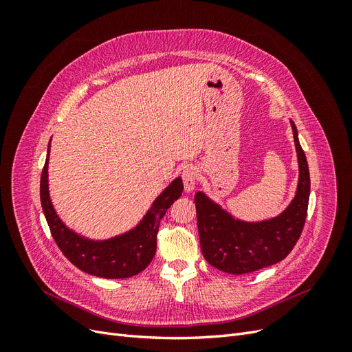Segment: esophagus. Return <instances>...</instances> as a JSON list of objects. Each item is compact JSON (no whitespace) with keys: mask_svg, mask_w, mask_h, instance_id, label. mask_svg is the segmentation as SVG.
<instances>
[{"mask_svg":"<svg viewBox=\"0 0 352 352\" xmlns=\"http://www.w3.org/2000/svg\"><path fill=\"white\" fill-rule=\"evenodd\" d=\"M182 179H184V185H185V190L186 192H192L197 179H198V170L195 167H186L182 173Z\"/></svg>","mask_w":352,"mask_h":352,"instance_id":"obj_1","label":"esophagus"}]
</instances>
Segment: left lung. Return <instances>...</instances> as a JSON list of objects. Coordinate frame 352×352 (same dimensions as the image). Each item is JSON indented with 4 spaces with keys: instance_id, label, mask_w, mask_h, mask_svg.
I'll return each mask as SVG.
<instances>
[{
    "instance_id": "1",
    "label": "left lung",
    "mask_w": 352,
    "mask_h": 352,
    "mask_svg": "<svg viewBox=\"0 0 352 352\" xmlns=\"http://www.w3.org/2000/svg\"><path fill=\"white\" fill-rule=\"evenodd\" d=\"M289 122L300 175L295 197L280 214L257 221L242 220L202 190L195 194L201 251L212 267L230 274L269 267L282 261L300 238L310 198V172L298 140L296 126L292 120Z\"/></svg>"
}]
</instances>
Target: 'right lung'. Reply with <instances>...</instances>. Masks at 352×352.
<instances>
[{"instance_id": "right-lung-1", "label": "right lung", "mask_w": 352, "mask_h": 352, "mask_svg": "<svg viewBox=\"0 0 352 352\" xmlns=\"http://www.w3.org/2000/svg\"><path fill=\"white\" fill-rule=\"evenodd\" d=\"M50 148L51 140L41 175V206L61 252L79 270L97 278L126 279L141 273L155 255L160 221L184 192L182 179H173L133 228L107 239H92L69 228L52 204L48 184Z\"/></svg>"}]
</instances>
